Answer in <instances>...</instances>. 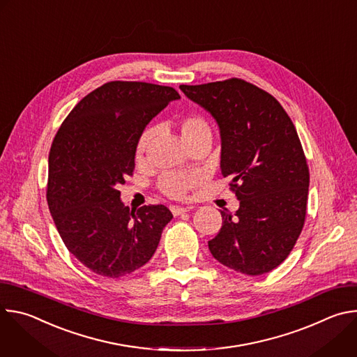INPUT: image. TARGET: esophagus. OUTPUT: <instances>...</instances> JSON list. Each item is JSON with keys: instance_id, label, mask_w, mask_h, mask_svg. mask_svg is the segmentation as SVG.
<instances>
[{"instance_id": "esophagus-1", "label": "esophagus", "mask_w": 357, "mask_h": 357, "mask_svg": "<svg viewBox=\"0 0 357 357\" xmlns=\"http://www.w3.org/2000/svg\"><path fill=\"white\" fill-rule=\"evenodd\" d=\"M190 208H183V206H171V212L174 216H181L185 212H189Z\"/></svg>"}]
</instances>
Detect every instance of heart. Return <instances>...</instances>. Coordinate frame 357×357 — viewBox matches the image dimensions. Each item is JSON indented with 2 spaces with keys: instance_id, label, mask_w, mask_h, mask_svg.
<instances>
[{
  "instance_id": "1",
  "label": "heart",
  "mask_w": 357,
  "mask_h": 357,
  "mask_svg": "<svg viewBox=\"0 0 357 357\" xmlns=\"http://www.w3.org/2000/svg\"><path fill=\"white\" fill-rule=\"evenodd\" d=\"M181 132L188 145L203 138L212 139L213 137L209 121L199 114L186 116L181 121ZM155 135H157L155 127H146L141 132L135 145L137 161H142L146 157V154L152 146V142H154ZM202 182H203V175L199 172H188V174L167 172L161 176L158 186L161 192L168 197L186 199L192 192H195L202 185Z\"/></svg>"
}]
</instances>
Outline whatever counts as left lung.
<instances>
[{"label": "left lung", "instance_id": "left-lung-1", "mask_svg": "<svg viewBox=\"0 0 357 357\" xmlns=\"http://www.w3.org/2000/svg\"><path fill=\"white\" fill-rule=\"evenodd\" d=\"M179 89L218 121L222 175L240 200L236 216L220 212L212 256L241 274H266L288 257L307 215L310 169L295 126L275 97L243 79Z\"/></svg>", "mask_w": 357, "mask_h": 357}]
</instances>
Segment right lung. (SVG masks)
<instances>
[{
    "instance_id": "obj_1",
    "label": "right lung",
    "mask_w": 357,
    "mask_h": 357,
    "mask_svg": "<svg viewBox=\"0 0 357 357\" xmlns=\"http://www.w3.org/2000/svg\"><path fill=\"white\" fill-rule=\"evenodd\" d=\"M179 97L169 86L109 82L79 101L54 138L49 211L68 250L98 275L119 278L148 263L174 218L164 205L124 206L119 186L132 176L145 126Z\"/></svg>"
}]
</instances>
